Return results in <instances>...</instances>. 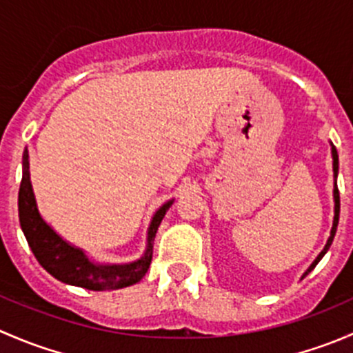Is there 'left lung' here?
Masks as SVG:
<instances>
[{
	"mask_svg": "<svg viewBox=\"0 0 353 353\" xmlns=\"http://www.w3.org/2000/svg\"><path fill=\"white\" fill-rule=\"evenodd\" d=\"M331 145V157H333V201H334V216H333V225H331V232H330V237L328 241H326L325 248H323V251L319 252L318 258L314 259V261L311 263V266H309L307 270L304 272V275H302V279H304L305 275H309V273L312 272V270L316 268V265H318L319 261L323 259V256L328 252L331 243H333L334 239V234H336V227H338V219H340V193H338V186H336V179H338V154H336V148H334L333 143Z\"/></svg>",
	"mask_w": 353,
	"mask_h": 353,
	"instance_id": "1",
	"label": "left lung"
}]
</instances>
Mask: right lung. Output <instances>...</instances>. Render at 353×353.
<instances>
[{"label": "right lung", "instance_id": "obj_1", "mask_svg": "<svg viewBox=\"0 0 353 353\" xmlns=\"http://www.w3.org/2000/svg\"><path fill=\"white\" fill-rule=\"evenodd\" d=\"M174 198L163 203L154 213L147 230V248L140 259L124 265L97 263L83 251L66 239H63L44 219L37 208L34 188L30 181V162L25 148L22 160V183L19 191V219L22 232L32 252L42 268L59 282L87 290H117L134 285L148 272L154 254V239L160 222L167 210L172 206Z\"/></svg>", "mask_w": 353, "mask_h": 353}]
</instances>
